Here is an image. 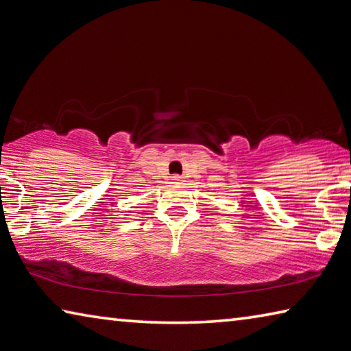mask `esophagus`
I'll return each mask as SVG.
<instances>
[{
	"label": "esophagus",
	"instance_id": "34e87169",
	"mask_svg": "<svg viewBox=\"0 0 351 351\" xmlns=\"http://www.w3.org/2000/svg\"><path fill=\"white\" fill-rule=\"evenodd\" d=\"M173 182H174V183L182 182V177H180V176H174V177H173Z\"/></svg>",
	"mask_w": 351,
	"mask_h": 351
}]
</instances>
